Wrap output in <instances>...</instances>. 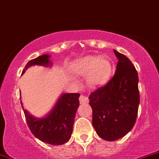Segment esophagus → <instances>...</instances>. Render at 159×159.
Listing matches in <instances>:
<instances>
[{
  "label": "esophagus",
  "mask_w": 159,
  "mask_h": 159,
  "mask_svg": "<svg viewBox=\"0 0 159 159\" xmlns=\"http://www.w3.org/2000/svg\"><path fill=\"white\" fill-rule=\"evenodd\" d=\"M79 101L81 104H87L89 102V99L87 96H83V95H81V96H80V98H79Z\"/></svg>",
  "instance_id": "obj_1"
}]
</instances>
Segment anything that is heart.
Returning <instances> with one entry per match:
<instances>
[{
	"label": "heart",
	"instance_id": "b5f03b06",
	"mask_svg": "<svg viewBox=\"0 0 159 159\" xmlns=\"http://www.w3.org/2000/svg\"><path fill=\"white\" fill-rule=\"evenodd\" d=\"M72 73L84 75L87 84L90 87L102 86L112 75L114 64L107 56L87 55L75 61L70 66Z\"/></svg>",
	"mask_w": 159,
	"mask_h": 159
}]
</instances>
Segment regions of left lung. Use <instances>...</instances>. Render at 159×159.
Masks as SVG:
<instances>
[{
	"instance_id": "obj_1",
	"label": "left lung",
	"mask_w": 159,
	"mask_h": 159,
	"mask_svg": "<svg viewBox=\"0 0 159 159\" xmlns=\"http://www.w3.org/2000/svg\"><path fill=\"white\" fill-rule=\"evenodd\" d=\"M114 52L118 59L114 77L89 96L93 125L98 135L108 141L120 139L132 130L140 103L135 67L125 55Z\"/></svg>"
}]
</instances>
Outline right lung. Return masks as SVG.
Segmentation results:
<instances>
[{
  "mask_svg": "<svg viewBox=\"0 0 159 159\" xmlns=\"http://www.w3.org/2000/svg\"><path fill=\"white\" fill-rule=\"evenodd\" d=\"M51 55L43 54L27 63L22 71L25 72L33 66L52 67ZM79 93H63L58 98L53 108L43 117H35L24 108L29 129L36 138L52 145H62L66 143L71 138L76 111L79 106Z\"/></svg>",
  "mask_w": 159,
  "mask_h": 159,
  "instance_id": "right-lung-1",
  "label": "right lung"
}]
</instances>
